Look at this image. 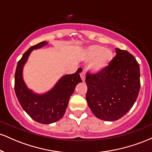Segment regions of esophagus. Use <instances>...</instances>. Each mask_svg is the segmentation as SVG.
Segmentation results:
<instances>
[{"label":"esophagus","instance_id":"esophagus-1","mask_svg":"<svg viewBox=\"0 0 152 152\" xmlns=\"http://www.w3.org/2000/svg\"><path fill=\"white\" fill-rule=\"evenodd\" d=\"M85 75H86V71H85V70H83L80 74V76H81V78L83 81H85Z\"/></svg>","mask_w":152,"mask_h":152}]
</instances>
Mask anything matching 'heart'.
Wrapping results in <instances>:
<instances>
[{
    "mask_svg": "<svg viewBox=\"0 0 152 152\" xmlns=\"http://www.w3.org/2000/svg\"><path fill=\"white\" fill-rule=\"evenodd\" d=\"M86 58L88 61L94 60L92 69L95 72H99L109 66L113 59V53L111 50L105 49L103 46L93 45L86 49Z\"/></svg>",
    "mask_w": 152,
    "mask_h": 152,
    "instance_id": "obj_1",
    "label": "heart"
}]
</instances>
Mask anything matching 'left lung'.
I'll return each mask as SVG.
<instances>
[{
	"mask_svg": "<svg viewBox=\"0 0 152 152\" xmlns=\"http://www.w3.org/2000/svg\"><path fill=\"white\" fill-rule=\"evenodd\" d=\"M116 56L108 67L95 74H86V99L99 119L113 121L128 112L140 90V68L134 56L116 48Z\"/></svg>",
	"mask_w": 152,
	"mask_h": 152,
	"instance_id": "obj_1",
	"label": "left lung"
}]
</instances>
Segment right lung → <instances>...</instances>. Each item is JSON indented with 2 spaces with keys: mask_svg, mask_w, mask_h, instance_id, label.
<instances>
[{
  "mask_svg": "<svg viewBox=\"0 0 152 152\" xmlns=\"http://www.w3.org/2000/svg\"><path fill=\"white\" fill-rule=\"evenodd\" d=\"M48 44L46 41L29 48L18 62L15 74V92L24 111L34 121L49 124L60 120L66 112L69 99L78 83L82 82L78 69L75 74L63 76L53 88L46 93L38 94L28 88L23 78V69L33 50Z\"/></svg>",
  "mask_w": 152,
  "mask_h": 152,
  "instance_id": "obj_1",
  "label": "right lung"
}]
</instances>
